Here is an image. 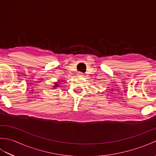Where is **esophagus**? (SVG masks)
Instances as JSON below:
<instances>
[{
  "mask_svg": "<svg viewBox=\"0 0 156 156\" xmlns=\"http://www.w3.org/2000/svg\"><path fill=\"white\" fill-rule=\"evenodd\" d=\"M78 76H84V74H83V73H82V72H78Z\"/></svg>",
  "mask_w": 156,
  "mask_h": 156,
  "instance_id": "1",
  "label": "esophagus"
}]
</instances>
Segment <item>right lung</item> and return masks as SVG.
<instances>
[{
	"label": "right lung",
	"mask_w": 156,
	"mask_h": 156,
	"mask_svg": "<svg viewBox=\"0 0 156 156\" xmlns=\"http://www.w3.org/2000/svg\"><path fill=\"white\" fill-rule=\"evenodd\" d=\"M59 87V86L58 85V84H57V83H56V84H55V87H54L55 88V87Z\"/></svg>",
	"instance_id": "obj_1"
}]
</instances>
